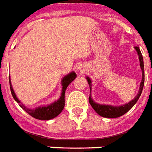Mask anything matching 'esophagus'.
<instances>
[{
    "instance_id": "esophagus-1",
    "label": "esophagus",
    "mask_w": 152,
    "mask_h": 152,
    "mask_svg": "<svg viewBox=\"0 0 152 152\" xmlns=\"http://www.w3.org/2000/svg\"><path fill=\"white\" fill-rule=\"evenodd\" d=\"M78 70L80 72V73H83L85 70H86V67H85V65L83 64H80L79 66L78 67Z\"/></svg>"
}]
</instances>
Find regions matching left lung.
I'll return each mask as SVG.
<instances>
[{
	"label": "left lung",
	"instance_id": "obj_1",
	"mask_svg": "<svg viewBox=\"0 0 152 152\" xmlns=\"http://www.w3.org/2000/svg\"><path fill=\"white\" fill-rule=\"evenodd\" d=\"M134 48L136 49L137 55H138V58H139L140 61V67L142 69V82L140 83V88L139 91L137 95L136 96V97L132 100L131 102L124 104V105H120V106H114V105H101V104H97L92 99L90 95L89 96V103L91 104V107L94 109L96 112L99 115L102 116V117H105V118H118L119 116H122L123 115H124L125 113H127L130 109L133 107V105L136 104V102H137V100L139 99L140 96L142 94V91L143 86H144V81H145V74H144V64H143V58L141 53V50H140L139 47H134ZM87 80L89 86H90V91H91V81L90 78L87 77Z\"/></svg>",
	"mask_w": 152,
	"mask_h": 152
}]
</instances>
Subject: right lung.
Segmentation results:
<instances>
[{"instance_id": "right-lung-1", "label": "right lung", "mask_w": 152, "mask_h": 152, "mask_svg": "<svg viewBox=\"0 0 152 152\" xmlns=\"http://www.w3.org/2000/svg\"><path fill=\"white\" fill-rule=\"evenodd\" d=\"M77 77L76 74L74 72H71L66 76H64L62 81H61V84H62V91H61V96L60 98L57 100L56 102L51 103L48 105H42V106H39L35 109H28L27 108L26 106L23 105L20 102L19 99L17 98L15 91L13 90L12 85L10 83V91H11V94H12L13 97L19 104V106L25 110L28 114H29L30 115L33 116L35 119H40V120H49V119H54L55 117L58 116L63 110L64 107V93H65V90L69 86V84L74 81L75 78Z\"/></svg>"}]
</instances>
